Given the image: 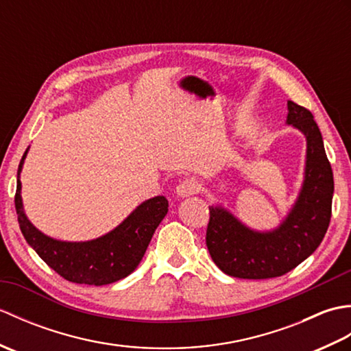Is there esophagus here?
I'll use <instances>...</instances> for the list:
<instances>
[{
  "label": "esophagus",
  "mask_w": 351,
  "mask_h": 351,
  "mask_svg": "<svg viewBox=\"0 0 351 351\" xmlns=\"http://www.w3.org/2000/svg\"><path fill=\"white\" fill-rule=\"evenodd\" d=\"M199 190H200V182L197 178H185V180L178 185L176 193L178 196L187 197L191 195H196V193H199Z\"/></svg>",
  "instance_id": "1"
}]
</instances>
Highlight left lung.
Returning a JSON list of instances; mask_svg holds the SVG:
<instances>
[{
	"label": "left lung",
	"instance_id": "1",
	"mask_svg": "<svg viewBox=\"0 0 351 351\" xmlns=\"http://www.w3.org/2000/svg\"><path fill=\"white\" fill-rule=\"evenodd\" d=\"M287 122L308 141L304 182L293 210L273 232H255L220 206H210L206 247L223 273L240 279L279 278L303 263L323 241L332 217L333 171L309 110L288 101Z\"/></svg>",
	"mask_w": 351,
	"mask_h": 351
}]
</instances>
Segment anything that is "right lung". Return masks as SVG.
<instances>
[{
    "instance_id": "add662e5",
    "label": "right lung",
    "mask_w": 351,
    "mask_h": 351,
    "mask_svg": "<svg viewBox=\"0 0 351 351\" xmlns=\"http://www.w3.org/2000/svg\"><path fill=\"white\" fill-rule=\"evenodd\" d=\"M25 155L27 151L18 167L14 206L21 232L37 255L63 279L95 287L117 282L136 270L155 229L169 211L167 199L156 196L146 200L114 230L96 240L86 243L52 240L37 230L22 210L19 173Z\"/></svg>"
}]
</instances>
